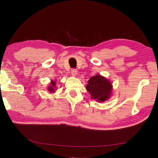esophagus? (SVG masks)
<instances>
[{
  "label": "esophagus",
  "mask_w": 158,
  "mask_h": 158,
  "mask_svg": "<svg viewBox=\"0 0 158 158\" xmlns=\"http://www.w3.org/2000/svg\"><path fill=\"white\" fill-rule=\"evenodd\" d=\"M77 74H78L77 70H76V69H72V70H71V74L72 75L75 76L77 75Z\"/></svg>",
  "instance_id": "esophagus-1"
}]
</instances>
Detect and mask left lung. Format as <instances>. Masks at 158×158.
Returning <instances> with one entry per match:
<instances>
[{
    "label": "left lung",
    "mask_w": 158,
    "mask_h": 158,
    "mask_svg": "<svg viewBox=\"0 0 158 158\" xmlns=\"http://www.w3.org/2000/svg\"><path fill=\"white\" fill-rule=\"evenodd\" d=\"M85 86L91 98L96 99L97 102L106 101L112 94V85L111 82L100 74H97L88 80Z\"/></svg>",
    "instance_id": "obj_1"
}]
</instances>
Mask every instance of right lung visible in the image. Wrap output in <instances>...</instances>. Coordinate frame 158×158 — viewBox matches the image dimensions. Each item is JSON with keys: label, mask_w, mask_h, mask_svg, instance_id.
<instances>
[{"label": "right lung", "mask_w": 158, "mask_h": 158, "mask_svg": "<svg viewBox=\"0 0 158 158\" xmlns=\"http://www.w3.org/2000/svg\"><path fill=\"white\" fill-rule=\"evenodd\" d=\"M56 82H54V81L51 80V85L48 87V90L49 91L50 93H54L55 92V85H56Z\"/></svg>", "instance_id": "right-lung-1"}]
</instances>
